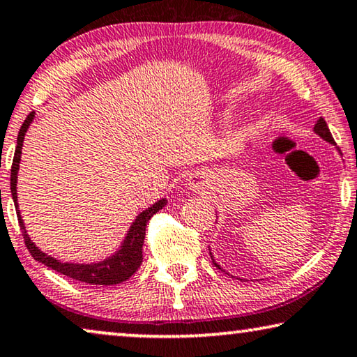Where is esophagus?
<instances>
[{
    "mask_svg": "<svg viewBox=\"0 0 357 357\" xmlns=\"http://www.w3.org/2000/svg\"><path fill=\"white\" fill-rule=\"evenodd\" d=\"M205 183H207V179H205L204 174H200V173L194 174V176H190V181H189L190 188H192L194 190H200V189H204Z\"/></svg>",
    "mask_w": 357,
    "mask_h": 357,
    "instance_id": "esophagus-1",
    "label": "esophagus"
}]
</instances>
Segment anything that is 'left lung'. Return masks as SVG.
Returning a JSON list of instances; mask_svg holds the SVG:
<instances>
[{
    "instance_id": "1",
    "label": "left lung",
    "mask_w": 357,
    "mask_h": 357,
    "mask_svg": "<svg viewBox=\"0 0 357 357\" xmlns=\"http://www.w3.org/2000/svg\"><path fill=\"white\" fill-rule=\"evenodd\" d=\"M314 130H315V132H317V134L320 135V137L325 139V140H328L330 144H335V140H333V135H331L330 129H328L327 123H325V119H324V118H320V119H319L317 124H315V126H314ZM215 267H218V268H220V265L215 264Z\"/></svg>"
}]
</instances>
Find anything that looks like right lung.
<instances>
[{
	"instance_id": "right-lung-1",
	"label": "right lung",
	"mask_w": 357,
	"mask_h": 357,
	"mask_svg": "<svg viewBox=\"0 0 357 357\" xmlns=\"http://www.w3.org/2000/svg\"><path fill=\"white\" fill-rule=\"evenodd\" d=\"M33 119V112L29 114L26 118V121L21 126V130H19L17 135V145H16V152H14V158H13V167H11V194H13V200L14 205H16V212H17V220H19V227L22 229V236H24V243H26L27 249L30 255L38 262H42L47 267L53 268L54 272H59L61 275H66V277L82 281V283L87 284H103V286H109V284H118L123 283V281L129 280L132 275L137 272V268L142 264V245H144V238H145V227H147L149 220L153 217L158 210H162L165 205H167V200L162 199L158 200L157 204H153L152 207L144 210L142 213L135 218V222L130 227L129 233L124 239V243L121 245V249L118 250L116 254L112 255V257L103 260L100 264H90V265H79V264H63L59 260L50 257V255L43 254L42 250L37 249L32 241H30L26 227H24L21 215H19V208H17V192H16V183H17V169H19V162H21V150H22V142H24V135H26L27 129L30 126Z\"/></svg>"
}]
</instances>
